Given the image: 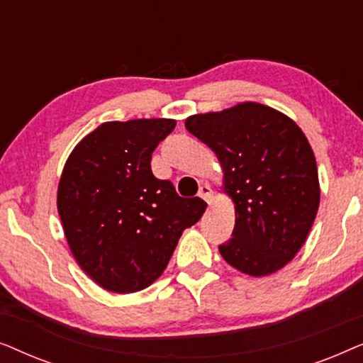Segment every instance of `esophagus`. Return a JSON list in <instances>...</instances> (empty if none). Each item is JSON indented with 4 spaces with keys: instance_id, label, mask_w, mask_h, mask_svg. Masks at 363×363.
<instances>
[{
    "instance_id": "34e87169",
    "label": "esophagus",
    "mask_w": 363,
    "mask_h": 363,
    "mask_svg": "<svg viewBox=\"0 0 363 363\" xmlns=\"http://www.w3.org/2000/svg\"><path fill=\"white\" fill-rule=\"evenodd\" d=\"M198 196H200L201 200H205L208 205H211V203H213V190H211V186L210 185H203L200 188V191H198Z\"/></svg>"
}]
</instances>
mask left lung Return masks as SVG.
Instances as JSON below:
<instances>
[{
  "label": "left lung",
  "instance_id": "1",
  "mask_svg": "<svg viewBox=\"0 0 363 363\" xmlns=\"http://www.w3.org/2000/svg\"><path fill=\"white\" fill-rule=\"evenodd\" d=\"M186 130L215 152L223 191L235 203V230L218 247L252 277L274 274L307 240L320 203L319 175L301 127L276 108L240 102L190 116Z\"/></svg>",
  "mask_w": 363,
  "mask_h": 363
}]
</instances>
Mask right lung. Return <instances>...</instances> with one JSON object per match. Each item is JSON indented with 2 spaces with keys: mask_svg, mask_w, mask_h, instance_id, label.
I'll return each instance as SVG.
<instances>
[{
  "mask_svg": "<svg viewBox=\"0 0 363 363\" xmlns=\"http://www.w3.org/2000/svg\"><path fill=\"white\" fill-rule=\"evenodd\" d=\"M173 118L104 122L74 147L57 186V211L81 269L108 292L145 289L165 271L182 233L206 210L152 173V153Z\"/></svg>",
  "mask_w": 363,
  "mask_h": 363,
  "instance_id": "1",
  "label": "right lung"
}]
</instances>
